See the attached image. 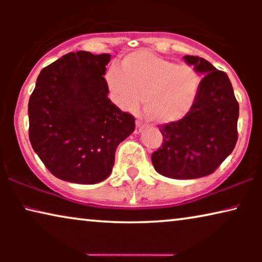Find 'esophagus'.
I'll list each match as a JSON object with an SVG mask.
<instances>
[{"mask_svg":"<svg viewBox=\"0 0 262 262\" xmlns=\"http://www.w3.org/2000/svg\"><path fill=\"white\" fill-rule=\"evenodd\" d=\"M136 126H137V127H136V134H139V132L142 131V128L145 126V124L143 123L142 119H139V118H138V119L136 120Z\"/></svg>","mask_w":262,"mask_h":262,"instance_id":"1","label":"esophagus"}]
</instances>
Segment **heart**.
<instances>
[{"label": "heart", "instance_id": "heart-1", "mask_svg": "<svg viewBox=\"0 0 262 262\" xmlns=\"http://www.w3.org/2000/svg\"><path fill=\"white\" fill-rule=\"evenodd\" d=\"M106 80L114 101L124 110H143L150 120L174 123L188 114L199 94L202 77L188 64H177L149 51L123 60V70L111 67Z\"/></svg>", "mask_w": 262, "mask_h": 262}]
</instances>
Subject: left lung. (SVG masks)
Wrapping results in <instances>:
<instances>
[{
    "label": "left lung",
    "instance_id": "8db88e82",
    "mask_svg": "<svg viewBox=\"0 0 262 262\" xmlns=\"http://www.w3.org/2000/svg\"><path fill=\"white\" fill-rule=\"evenodd\" d=\"M185 60L204 77L192 110L182 119L160 125L162 145L152 152L156 171L171 179L212 174L237 142L238 102L228 75L198 56Z\"/></svg>",
    "mask_w": 262,
    "mask_h": 262
}]
</instances>
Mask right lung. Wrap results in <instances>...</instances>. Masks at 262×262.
I'll return each instance as SVG.
<instances>
[{"label": "right lung", "mask_w": 262, "mask_h": 262, "mask_svg": "<svg viewBox=\"0 0 262 262\" xmlns=\"http://www.w3.org/2000/svg\"><path fill=\"white\" fill-rule=\"evenodd\" d=\"M108 53L70 52L45 67L28 102V136L45 167L60 180L96 184L108 177L135 118L108 99Z\"/></svg>", "instance_id": "add662e5"}]
</instances>
